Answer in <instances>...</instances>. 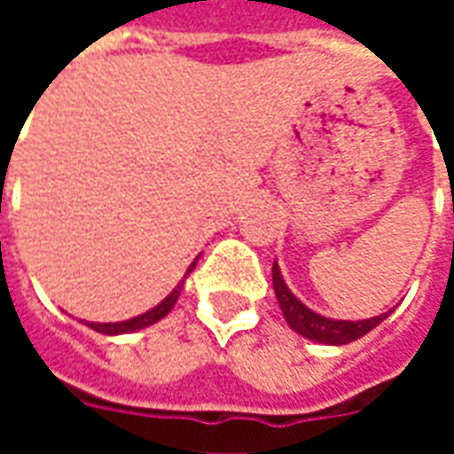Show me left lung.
Instances as JSON below:
<instances>
[{
	"label": "left lung",
	"instance_id": "left-lung-1",
	"mask_svg": "<svg viewBox=\"0 0 454 454\" xmlns=\"http://www.w3.org/2000/svg\"><path fill=\"white\" fill-rule=\"evenodd\" d=\"M272 286H275L277 301H279V309H282L289 328L294 333L309 338V340L324 342V345H348V342L357 340L362 335L370 333L372 328H377L391 314V311H387V314L374 316V318H364V321H335V318H325V316L316 314L314 309L301 304L292 294V289L286 286L285 277L279 272L277 262L272 265Z\"/></svg>",
	"mask_w": 454,
	"mask_h": 454
}]
</instances>
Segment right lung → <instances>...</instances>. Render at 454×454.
I'll list each match as a JSON object with an SVG mask.
<instances>
[{
	"mask_svg": "<svg viewBox=\"0 0 454 454\" xmlns=\"http://www.w3.org/2000/svg\"><path fill=\"white\" fill-rule=\"evenodd\" d=\"M197 267V260L189 265L187 275ZM184 275V277H187ZM182 286H184V279H179V285L169 292L162 301H160L158 306H153L150 311H145V314L136 316V318H129V321H116V324H92V321H84V325H90L92 331H97V333L102 335H123V333H133V331H140V328H148V325L158 324L160 318H165V316L172 311V306L177 304L179 294H182Z\"/></svg>",
	"mask_w": 454,
	"mask_h": 454,
	"instance_id": "obj_1",
	"label": "right lung"
}]
</instances>
